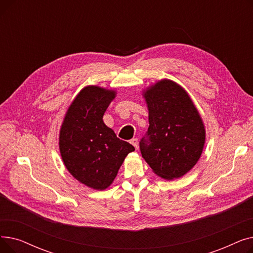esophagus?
Segmentation results:
<instances>
[{
  "mask_svg": "<svg viewBox=\"0 0 253 253\" xmlns=\"http://www.w3.org/2000/svg\"><path fill=\"white\" fill-rule=\"evenodd\" d=\"M130 143L133 145V147L135 148V149H137L138 148V139L137 138H132L131 140H130Z\"/></svg>",
  "mask_w": 253,
  "mask_h": 253,
  "instance_id": "1",
  "label": "esophagus"
}]
</instances>
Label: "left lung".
I'll list each match as a JSON object with an SVG mask.
<instances>
[{
  "mask_svg": "<svg viewBox=\"0 0 253 253\" xmlns=\"http://www.w3.org/2000/svg\"><path fill=\"white\" fill-rule=\"evenodd\" d=\"M144 97L150 126L139 141L141 155L157 175L168 180L181 177L202 154V119L188 93L170 80L152 86Z\"/></svg>",
  "mask_w": 253,
  "mask_h": 253,
  "instance_id": "left-lung-1",
  "label": "left lung"
}]
</instances>
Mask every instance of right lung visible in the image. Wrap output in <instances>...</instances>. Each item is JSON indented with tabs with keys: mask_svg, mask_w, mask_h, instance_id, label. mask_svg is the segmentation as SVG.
Listing matches in <instances>:
<instances>
[{
	"mask_svg": "<svg viewBox=\"0 0 253 253\" xmlns=\"http://www.w3.org/2000/svg\"><path fill=\"white\" fill-rule=\"evenodd\" d=\"M114 98L115 91L85 87L66 112L60 129L59 150L66 169L80 182L95 190L108 188L125 157L135 150L102 121Z\"/></svg>",
	"mask_w": 253,
	"mask_h": 253,
	"instance_id": "right-lung-1",
	"label": "right lung"
}]
</instances>
